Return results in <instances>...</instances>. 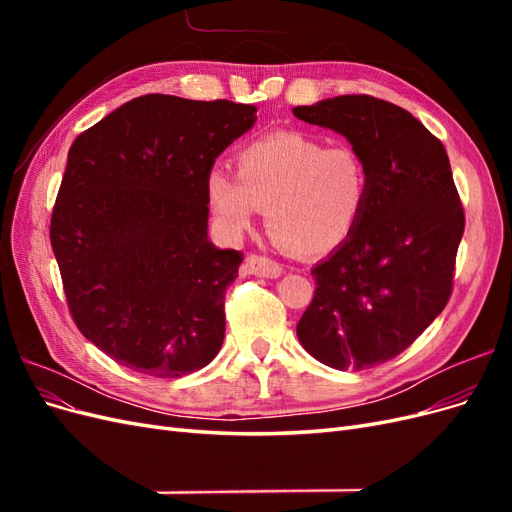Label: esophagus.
Returning a JSON list of instances; mask_svg holds the SVG:
<instances>
[{
	"label": "esophagus",
	"mask_w": 512,
	"mask_h": 512,
	"mask_svg": "<svg viewBox=\"0 0 512 512\" xmlns=\"http://www.w3.org/2000/svg\"><path fill=\"white\" fill-rule=\"evenodd\" d=\"M245 273L250 275H258V277H280L284 273V267L280 265V262H275L267 256H258V254H252L245 258V265H243Z\"/></svg>",
	"instance_id": "esophagus-1"
}]
</instances>
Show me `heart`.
Masks as SVG:
<instances>
[{
	"mask_svg": "<svg viewBox=\"0 0 512 512\" xmlns=\"http://www.w3.org/2000/svg\"><path fill=\"white\" fill-rule=\"evenodd\" d=\"M371 192L367 160L350 143L277 130L237 151V173L211 166L205 196L226 237L250 230L262 209L273 237L297 256L342 247L359 228Z\"/></svg>",
	"mask_w": 512,
	"mask_h": 512,
	"instance_id": "b5f03b06",
	"label": "heart"
}]
</instances>
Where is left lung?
<instances>
[{"label":"left lung","mask_w":512,"mask_h":512,"mask_svg":"<svg viewBox=\"0 0 512 512\" xmlns=\"http://www.w3.org/2000/svg\"><path fill=\"white\" fill-rule=\"evenodd\" d=\"M361 149L371 192L354 235L312 269L314 299L297 324L301 346L333 369L391 361L451 299L463 207L444 145L404 108L337 96L292 108Z\"/></svg>","instance_id":"1"}]
</instances>
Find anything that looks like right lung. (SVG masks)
<instances>
[{
    "label": "right lung",
    "mask_w": 512,
    "mask_h": 512,
    "mask_svg": "<svg viewBox=\"0 0 512 512\" xmlns=\"http://www.w3.org/2000/svg\"><path fill=\"white\" fill-rule=\"evenodd\" d=\"M256 106L134 98L76 136L51 245L79 331L123 367L181 378L209 365L243 254L207 239L205 175Z\"/></svg>",
    "instance_id": "add662e5"
}]
</instances>
